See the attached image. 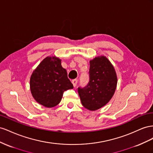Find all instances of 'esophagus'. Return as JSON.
<instances>
[{"mask_svg":"<svg viewBox=\"0 0 153 153\" xmlns=\"http://www.w3.org/2000/svg\"><path fill=\"white\" fill-rule=\"evenodd\" d=\"M77 81H78L77 79H73V80L72 81V84H73V85H74V87H76V86H77Z\"/></svg>","mask_w":153,"mask_h":153,"instance_id":"esophagus-1","label":"esophagus"}]
</instances>
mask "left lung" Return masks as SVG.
<instances>
[{"instance_id": "8db88e82", "label": "left lung", "mask_w": 153, "mask_h": 153, "mask_svg": "<svg viewBox=\"0 0 153 153\" xmlns=\"http://www.w3.org/2000/svg\"><path fill=\"white\" fill-rule=\"evenodd\" d=\"M89 82L78 88L81 101L85 108L95 111L105 106L115 93L117 77L115 68L104 56L90 61Z\"/></svg>"}]
</instances>
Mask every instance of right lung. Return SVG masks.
Here are the masks:
<instances>
[{"instance_id": "right-lung-1", "label": "right lung", "mask_w": 153, "mask_h": 153, "mask_svg": "<svg viewBox=\"0 0 153 153\" xmlns=\"http://www.w3.org/2000/svg\"><path fill=\"white\" fill-rule=\"evenodd\" d=\"M61 61L56 56H47L39 64L30 78L33 97L47 108L58 105L64 91L74 88Z\"/></svg>"}]
</instances>
